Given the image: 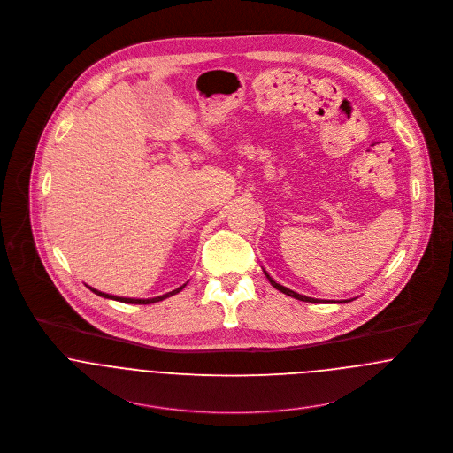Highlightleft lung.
<instances>
[{
	"instance_id": "8db88e82",
	"label": "left lung",
	"mask_w": 453,
	"mask_h": 453,
	"mask_svg": "<svg viewBox=\"0 0 453 453\" xmlns=\"http://www.w3.org/2000/svg\"><path fill=\"white\" fill-rule=\"evenodd\" d=\"M263 273L266 275V279L270 280V284L275 288V289H279L280 293H284V295H288V296H291V298H296V300H302V302H311V303H326L327 300H318V298H309V296H303V295H300V293H296V291H291V289H288V288H284V286H280V284H277L265 270H263ZM345 302H350V300H340L338 303H345Z\"/></svg>"
}]
</instances>
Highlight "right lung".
Instances as JSON below:
<instances>
[{
	"label": "right lung",
	"instance_id": "obj_1",
	"mask_svg": "<svg viewBox=\"0 0 453 453\" xmlns=\"http://www.w3.org/2000/svg\"><path fill=\"white\" fill-rule=\"evenodd\" d=\"M183 288H185V286H181V288H178V289H174V291H171V293H167V295H162V296H157V298H148V300H135V298H122V296H113V295H106V293H101V291H97V289H94V288H90V291H92V293H96V295H99V296H103V298H110V300L124 302V303L148 305V303H155V302H160V300H164V298H169V296H173V295L180 293Z\"/></svg>",
	"mask_w": 453,
	"mask_h": 453
}]
</instances>
